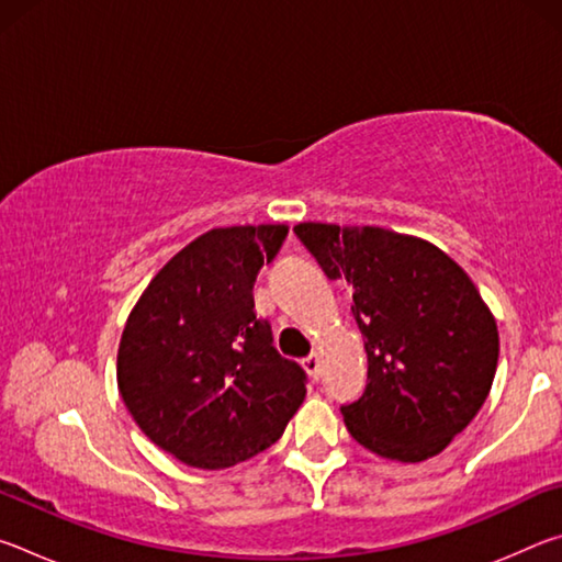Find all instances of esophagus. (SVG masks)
Segmentation results:
<instances>
[{"label":"esophagus","mask_w":562,"mask_h":562,"mask_svg":"<svg viewBox=\"0 0 562 562\" xmlns=\"http://www.w3.org/2000/svg\"><path fill=\"white\" fill-rule=\"evenodd\" d=\"M302 367L307 369V374L319 379V357L317 355H310L307 359H302Z\"/></svg>","instance_id":"obj_1"}]
</instances>
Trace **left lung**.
Returning <instances> with one entry per match:
<instances>
[{
	"label": "left lung",
	"mask_w": 562,
	"mask_h": 562,
	"mask_svg": "<svg viewBox=\"0 0 562 562\" xmlns=\"http://www.w3.org/2000/svg\"><path fill=\"white\" fill-rule=\"evenodd\" d=\"M329 280H345L367 349V389L341 416L364 449L418 463L441 453L486 402L498 327L459 265L384 227L300 223Z\"/></svg>",
	"instance_id": "8db88e82"
}]
</instances>
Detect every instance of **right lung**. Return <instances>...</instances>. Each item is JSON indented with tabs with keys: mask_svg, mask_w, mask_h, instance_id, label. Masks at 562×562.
Returning <instances> with one entry per match:
<instances>
[{
	"mask_svg": "<svg viewBox=\"0 0 562 562\" xmlns=\"http://www.w3.org/2000/svg\"><path fill=\"white\" fill-rule=\"evenodd\" d=\"M288 225L215 227L166 262L119 345V392L150 441L195 469H227L268 449L307 394L280 357L252 284Z\"/></svg>",
	"mask_w": 562,
	"mask_h": 562,
	"instance_id": "right-lung-1",
	"label": "right lung"
}]
</instances>
